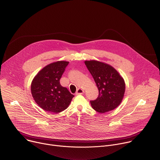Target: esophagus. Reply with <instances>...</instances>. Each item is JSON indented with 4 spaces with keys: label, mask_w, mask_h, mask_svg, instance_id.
<instances>
[{
    "label": "esophagus",
    "mask_w": 160,
    "mask_h": 160,
    "mask_svg": "<svg viewBox=\"0 0 160 160\" xmlns=\"http://www.w3.org/2000/svg\"><path fill=\"white\" fill-rule=\"evenodd\" d=\"M83 92H84V90H83L82 88H78V90H77L75 94H76L77 95H81V94H82Z\"/></svg>",
    "instance_id": "34e87169"
}]
</instances>
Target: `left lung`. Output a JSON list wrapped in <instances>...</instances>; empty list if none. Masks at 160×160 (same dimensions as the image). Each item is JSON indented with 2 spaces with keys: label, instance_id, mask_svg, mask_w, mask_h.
Instances as JSON below:
<instances>
[{
  "label": "left lung",
  "instance_id": "obj_1",
  "mask_svg": "<svg viewBox=\"0 0 160 160\" xmlns=\"http://www.w3.org/2000/svg\"><path fill=\"white\" fill-rule=\"evenodd\" d=\"M98 90V96L91 100L92 108L99 113L112 111L119 105L125 92V82L112 66L98 61H85Z\"/></svg>",
  "mask_w": 160,
  "mask_h": 160
}]
</instances>
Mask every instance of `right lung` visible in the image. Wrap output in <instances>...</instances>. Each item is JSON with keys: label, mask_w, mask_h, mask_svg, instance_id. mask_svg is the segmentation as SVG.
<instances>
[{"label": "right lung", "mask_w": 160, "mask_h": 160, "mask_svg": "<svg viewBox=\"0 0 160 160\" xmlns=\"http://www.w3.org/2000/svg\"><path fill=\"white\" fill-rule=\"evenodd\" d=\"M68 62L58 61L50 63L40 70L31 83V93L36 103L43 110L59 113L65 110L74 97L60 80Z\"/></svg>", "instance_id": "obj_1"}]
</instances>
